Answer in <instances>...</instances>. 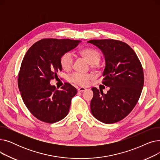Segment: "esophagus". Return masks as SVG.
I'll return each mask as SVG.
<instances>
[{"instance_id":"34e87169","label":"esophagus","mask_w":160,"mask_h":160,"mask_svg":"<svg viewBox=\"0 0 160 160\" xmlns=\"http://www.w3.org/2000/svg\"><path fill=\"white\" fill-rule=\"evenodd\" d=\"M86 90V89L84 88H80L78 89V92H83V91H84Z\"/></svg>"}]
</instances>
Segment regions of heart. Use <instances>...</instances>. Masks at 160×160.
<instances>
[{
    "mask_svg": "<svg viewBox=\"0 0 160 160\" xmlns=\"http://www.w3.org/2000/svg\"><path fill=\"white\" fill-rule=\"evenodd\" d=\"M80 54L84 57L91 65H97L100 59L101 54L98 50L93 48H86L81 50ZM74 63V55L71 52H65L60 58V64L64 70H70ZM93 78V75L80 72H74L69 78V81L80 86H87Z\"/></svg>",
    "mask_w": 160,
    "mask_h": 160,
    "instance_id": "obj_1",
    "label": "heart"
}]
</instances>
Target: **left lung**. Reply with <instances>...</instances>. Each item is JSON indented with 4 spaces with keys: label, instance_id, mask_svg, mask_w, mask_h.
Listing matches in <instances>:
<instances>
[{
    "label": "left lung",
    "instance_id": "1",
    "mask_svg": "<svg viewBox=\"0 0 160 160\" xmlns=\"http://www.w3.org/2000/svg\"><path fill=\"white\" fill-rule=\"evenodd\" d=\"M88 42L102 50L106 62L102 83L110 88L106 94L100 89H91V113L106 124L120 121L132 112L140 97L144 84L141 63L133 50L122 41L110 39Z\"/></svg>",
    "mask_w": 160,
    "mask_h": 160
}]
</instances>
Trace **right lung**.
<instances>
[{
  "label": "right lung",
  "mask_w": 160,
  "mask_h": 160,
  "mask_svg": "<svg viewBox=\"0 0 160 160\" xmlns=\"http://www.w3.org/2000/svg\"><path fill=\"white\" fill-rule=\"evenodd\" d=\"M80 40L43 39L33 44L24 55L18 77L23 102L30 113L41 121L54 123L69 113L77 89L65 83L57 90L50 81L62 70L60 58L78 46Z\"/></svg>",
  "instance_id": "add662e5"
}]
</instances>
